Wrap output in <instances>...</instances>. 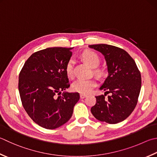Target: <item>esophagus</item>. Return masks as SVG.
<instances>
[{
	"label": "esophagus",
	"instance_id": "obj_1",
	"mask_svg": "<svg viewBox=\"0 0 157 157\" xmlns=\"http://www.w3.org/2000/svg\"><path fill=\"white\" fill-rule=\"evenodd\" d=\"M86 96H87V95H86V94H80V97H81V98H85Z\"/></svg>",
	"mask_w": 157,
	"mask_h": 157
}]
</instances>
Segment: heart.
Wrapping results in <instances>:
<instances>
[{"instance_id":"1","label":"heart","mask_w":157,"mask_h":157,"mask_svg":"<svg viewBox=\"0 0 157 157\" xmlns=\"http://www.w3.org/2000/svg\"><path fill=\"white\" fill-rule=\"evenodd\" d=\"M84 61L91 67H96L100 64V58L95 52L91 51H85L82 55ZM66 72L67 76L71 77L73 75V60L70 59L67 62L66 66ZM97 74H101L99 70H96ZM97 82L94 79H83L79 78L74 82L72 89L74 91L81 94H88L96 86Z\"/></svg>"}]
</instances>
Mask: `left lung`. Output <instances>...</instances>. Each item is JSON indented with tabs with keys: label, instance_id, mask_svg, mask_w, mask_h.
<instances>
[{
	"label": "left lung",
	"instance_id": "left-lung-1",
	"mask_svg": "<svg viewBox=\"0 0 157 157\" xmlns=\"http://www.w3.org/2000/svg\"><path fill=\"white\" fill-rule=\"evenodd\" d=\"M104 55L109 75L100 87L105 95L96 96L91 112L97 120L117 124L126 119L137 104L141 86L140 71L124 50L108 44L89 46ZM109 94L107 98L106 94Z\"/></svg>",
	"mask_w": 157,
	"mask_h": 157
}]
</instances>
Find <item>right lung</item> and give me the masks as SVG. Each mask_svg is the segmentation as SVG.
Returning a JSON list of instances; mask_svg holds the SVG:
<instances>
[{
  "label": "right lung",
  "mask_w": 157,
  "mask_h": 157,
  "mask_svg": "<svg viewBox=\"0 0 157 157\" xmlns=\"http://www.w3.org/2000/svg\"><path fill=\"white\" fill-rule=\"evenodd\" d=\"M54 47L32 54L19 74L18 90L24 109L34 122L55 129L72 117L79 94L61 91L70 85L66 72L71 49Z\"/></svg>",
  "instance_id": "obj_1"
}]
</instances>
